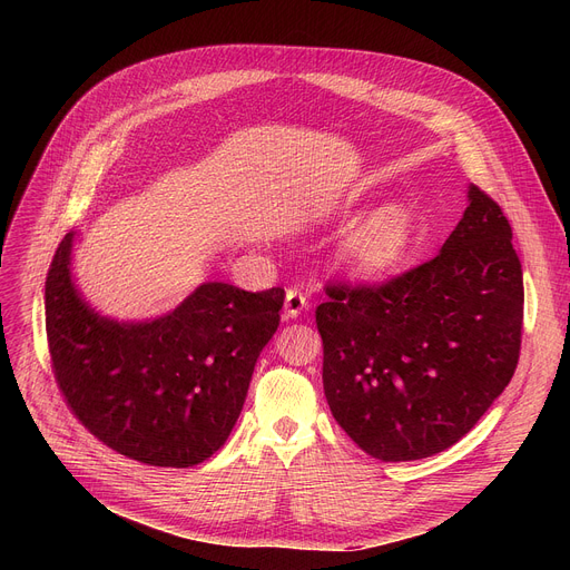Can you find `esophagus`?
Instances as JSON below:
<instances>
[{
    "instance_id": "1",
    "label": "esophagus",
    "mask_w": 570,
    "mask_h": 570,
    "mask_svg": "<svg viewBox=\"0 0 570 570\" xmlns=\"http://www.w3.org/2000/svg\"><path fill=\"white\" fill-rule=\"evenodd\" d=\"M307 307H309V303H307V295L303 291H297V288L286 291V303H284L286 318H297Z\"/></svg>"
}]
</instances>
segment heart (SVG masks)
<instances>
[{
    "label": "heart",
    "instance_id": "b5f03b06",
    "mask_svg": "<svg viewBox=\"0 0 570 570\" xmlns=\"http://www.w3.org/2000/svg\"><path fill=\"white\" fill-rule=\"evenodd\" d=\"M351 215L348 209L340 217ZM413 213L402 200H387L370 209L342 237L337 261L357 279H376L397 267L413 237Z\"/></svg>",
    "mask_w": 570,
    "mask_h": 570
}]
</instances>
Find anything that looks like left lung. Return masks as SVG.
Wrapping results in <instances>:
<instances>
[{
	"mask_svg": "<svg viewBox=\"0 0 570 570\" xmlns=\"http://www.w3.org/2000/svg\"><path fill=\"white\" fill-rule=\"evenodd\" d=\"M441 252L381 286H327L316 307L323 391L383 462L436 455L503 393L520 357L524 286L501 207L469 185Z\"/></svg>",
	"mask_w": 570,
	"mask_h": 570,
	"instance_id": "left-lung-1",
	"label": "left lung"
}]
</instances>
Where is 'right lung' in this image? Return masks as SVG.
Returning <instances> with one entry per match:
<instances>
[{
    "mask_svg": "<svg viewBox=\"0 0 570 570\" xmlns=\"http://www.w3.org/2000/svg\"><path fill=\"white\" fill-rule=\"evenodd\" d=\"M73 239L59 243L46 279L48 348L67 404L119 455L175 469L207 460L243 411L284 288L205 282L164 316L117 321L78 291Z\"/></svg>",
    "mask_w": 570,
    "mask_h": 570,
    "instance_id": "right-lung-1",
    "label": "right lung"
}]
</instances>
